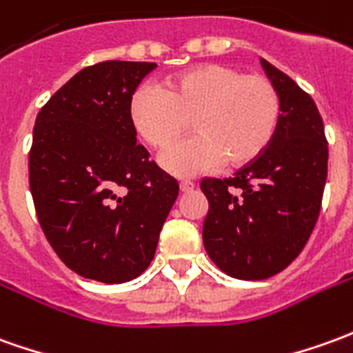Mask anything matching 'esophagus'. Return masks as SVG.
I'll return each instance as SVG.
<instances>
[{"label":"esophagus","instance_id":"34e87169","mask_svg":"<svg viewBox=\"0 0 353 353\" xmlns=\"http://www.w3.org/2000/svg\"><path fill=\"white\" fill-rule=\"evenodd\" d=\"M179 189L187 193V191H193L194 189V183L193 181H189V179H183V181H179Z\"/></svg>","mask_w":353,"mask_h":353}]
</instances>
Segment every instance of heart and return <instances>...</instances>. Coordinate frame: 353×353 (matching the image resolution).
Instances as JSON below:
<instances>
[{"label":"heart","mask_w":353,"mask_h":353,"mask_svg":"<svg viewBox=\"0 0 353 353\" xmlns=\"http://www.w3.org/2000/svg\"><path fill=\"white\" fill-rule=\"evenodd\" d=\"M128 117L139 139L154 151L174 145L191 122L193 139L160 157L166 172L187 177L219 162L241 168L262 157L279 125L281 97L265 76L199 65L170 76L162 90L139 85L130 97Z\"/></svg>","instance_id":"heart-1"}]
</instances>
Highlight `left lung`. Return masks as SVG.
<instances>
[{
	"mask_svg": "<svg viewBox=\"0 0 353 353\" xmlns=\"http://www.w3.org/2000/svg\"><path fill=\"white\" fill-rule=\"evenodd\" d=\"M277 88L281 118L262 157L233 177H206L204 248L223 273L260 281L283 271L304 250L321 210L329 147L314 99L262 59Z\"/></svg>",
	"mask_w": 353,
	"mask_h": 353,
	"instance_id": "left-lung-1",
	"label": "left lung"
}]
</instances>
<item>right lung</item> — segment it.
I'll return each instance as SVG.
<instances>
[{"mask_svg": "<svg viewBox=\"0 0 353 353\" xmlns=\"http://www.w3.org/2000/svg\"><path fill=\"white\" fill-rule=\"evenodd\" d=\"M157 63L103 61L51 95L34 125L28 179L41 231L66 268L125 283L149 268L179 193L137 145L128 107Z\"/></svg>", "mask_w": 353, "mask_h": 353, "instance_id": "right-lung-1", "label": "right lung"}]
</instances>
